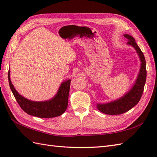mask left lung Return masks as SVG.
Listing matches in <instances>:
<instances>
[{"instance_id":"left-lung-1","label":"left lung","mask_w":157,"mask_h":157,"mask_svg":"<svg viewBox=\"0 0 157 157\" xmlns=\"http://www.w3.org/2000/svg\"><path fill=\"white\" fill-rule=\"evenodd\" d=\"M124 37L128 38L129 41L128 44L133 46L138 53L140 60V69L137 77V79L132 88L125 93L122 97L117 100L103 104H97L96 108L100 111L106 115H120L132 109L138 104L140 100L146 79V60L144 54L136 44L135 39L129 34H124Z\"/></svg>"}]
</instances>
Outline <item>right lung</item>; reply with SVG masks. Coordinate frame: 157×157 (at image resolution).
I'll return each instance as SVG.
<instances>
[{
	"label": "right lung",
	"mask_w": 157,
	"mask_h": 157,
	"mask_svg": "<svg viewBox=\"0 0 157 157\" xmlns=\"http://www.w3.org/2000/svg\"><path fill=\"white\" fill-rule=\"evenodd\" d=\"M10 88L23 111L29 115L40 118H52L61 115L68 105L69 92L71 79L63 82L56 94L52 98L46 101H32L20 95L13 86L10 78V69L8 72Z\"/></svg>",
	"instance_id": "1"
}]
</instances>
